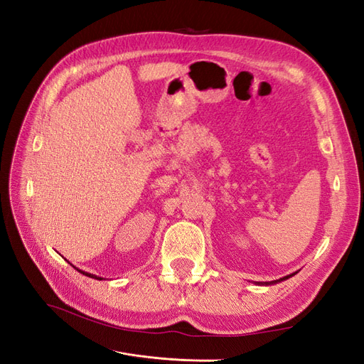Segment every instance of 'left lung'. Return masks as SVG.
I'll use <instances>...</instances> for the list:
<instances>
[{
	"mask_svg": "<svg viewBox=\"0 0 364 364\" xmlns=\"http://www.w3.org/2000/svg\"><path fill=\"white\" fill-rule=\"evenodd\" d=\"M293 274H296V273H291V274H289V277H284V278H281V279H278V281H273V282H266V284L269 285V284H274V282H279V281H285V279H289V278H291V277H293Z\"/></svg>",
	"mask_w": 364,
	"mask_h": 364,
	"instance_id": "obj_1",
	"label": "left lung"
}]
</instances>
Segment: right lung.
<instances>
[{
    "label": "right lung",
    "instance_id": "add662e5",
    "mask_svg": "<svg viewBox=\"0 0 364 364\" xmlns=\"http://www.w3.org/2000/svg\"><path fill=\"white\" fill-rule=\"evenodd\" d=\"M71 266H73V264H71ZM74 267V266H73ZM75 269V267H74ZM77 270H79V269H77ZM80 273H83V274H86V277H90V278H94V279H98V281H102L103 278H100V277H95V274H91V273H87V272H82V270H79Z\"/></svg>",
    "mask_w": 364,
    "mask_h": 364
}]
</instances>
